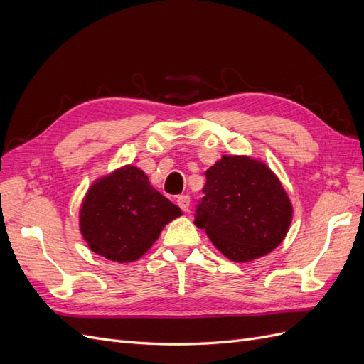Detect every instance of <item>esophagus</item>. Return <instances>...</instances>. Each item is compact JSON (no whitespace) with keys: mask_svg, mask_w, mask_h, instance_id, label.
Listing matches in <instances>:
<instances>
[{"mask_svg":"<svg viewBox=\"0 0 364 364\" xmlns=\"http://www.w3.org/2000/svg\"><path fill=\"white\" fill-rule=\"evenodd\" d=\"M178 205H179V208L182 209V211H188V208H190V196H186V194H182V196H178Z\"/></svg>","mask_w":364,"mask_h":364,"instance_id":"34e87169","label":"esophagus"}]
</instances>
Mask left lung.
Returning <instances> with one entry per match:
<instances>
[{"instance_id": "left-lung-1", "label": "left lung", "mask_w": 364, "mask_h": 364, "mask_svg": "<svg viewBox=\"0 0 364 364\" xmlns=\"http://www.w3.org/2000/svg\"><path fill=\"white\" fill-rule=\"evenodd\" d=\"M194 223L235 262L277 249L289 232L293 206L274 173L249 156H222L205 173Z\"/></svg>"}]
</instances>
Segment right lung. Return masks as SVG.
<instances>
[{"instance_id":"add662e5","label":"right lung","mask_w":364,"mask_h":364,"mask_svg":"<svg viewBox=\"0 0 364 364\" xmlns=\"http://www.w3.org/2000/svg\"><path fill=\"white\" fill-rule=\"evenodd\" d=\"M181 214L179 206L153 188L144 171L126 165L90 186L80 208V232L98 255L132 262Z\"/></svg>"}]
</instances>
